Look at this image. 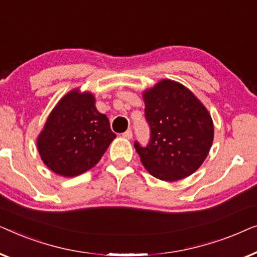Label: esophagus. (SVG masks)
<instances>
[{"label":"esophagus","instance_id":"1","mask_svg":"<svg viewBox=\"0 0 257 257\" xmlns=\"http://www.w3.org/2000/svg\"><path fill=\"white\" fill-rule=\"evenodd\" d=\"M122 138L127 139V140L131 139L132 138V131H131V130H127V131L122 133Z\"/></svg>","mask_w":257,"mask_h":257}]
</instances>
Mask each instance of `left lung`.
Instances as JSON below:
<instances>
[{
    "mask_svg": "<svg viewBox=\"0 0 257 257\" xmlns=\"http://www.w3.org/2000/svg\"><path fill=\"white\" fill-rule=\"evenodd\" d=\"M151 127L146 147L135 144L147 172L163 181H177L194 173L208 156L214 124L208 110L188 87L161 79L143 91Z\"/></svg>",
    "mask_w": 257,
    "mask_h": 257,
    "instance_id": "1",
    "label": "left lung"
}]
</instances>
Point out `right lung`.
I'll list each match as a JSON object with an SVG mask.
<instances>
[{"instance_id":"1","label":"right lung","mask_w":257,"mask_h":257,"mask_svg":"<svg viewBox=\"0 0 257 257\" xmlns=\"http://www.w3.org/2000/svg\"><path fill=\"white\" fill-rule=\"evenodd\" d=\"M114 138L93 93L73 89L52 108L37 137V150L54 173L71 178L97 165Z\"/></svg>"}]
</instances>
